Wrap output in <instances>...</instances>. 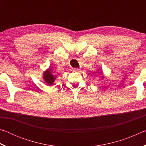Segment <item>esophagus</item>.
Returning <instances> with one entry per match:
<instances>
[{
	"label": "esophagus",
	"mask_w": 146,
	"mask_h": 146,
	"mask_svg": "<svg viewBox=\"0 0 146 146\" xmlns=\"http://www.w3.org/2000/svg\"><path fill=\"white\" fill-rule=\"evenodd\" d=\"M73 71H76V72H79V71H80V69L75 68V69H74Z\"/></svg>",
	"instance_id": "34e87169"
}]
</instances>
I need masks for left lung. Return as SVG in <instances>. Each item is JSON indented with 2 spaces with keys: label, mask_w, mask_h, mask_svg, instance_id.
<instances>
[{
  "label": "left lung",
  "mask_w": 146,
  "mask_h": 146,
  "mask_svg": "<svg viewBox=\"0 0 146 146\" xmlns=\"http://www.w3.org/2000/svg\"><path fill=\"white\" fill-rule=\"evenodd\" d=\"M99 74H102V73H99ZM102 77H103V76H102Z\"/></svg>",
  "instance_id": "left-lung-1"
}]
</instances>
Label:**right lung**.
<instances>
[{"mask_svg":"<svg viewBox=\"0 0 146 146\" xmlns=\"http://www.w3.org/2000/svg\"><path fill=\"white\" fill-rule=\"evenodd\" d=\"M43 78L45 82L49 85L53 84L55 79L56 78V76L53 75L52 72H51V68H49L46 71H44L43 74Z\"/></svg>","mask_w":146,"mask_h":146,"instance_id":"obj_1","label":"right lung"}]
</instances>
